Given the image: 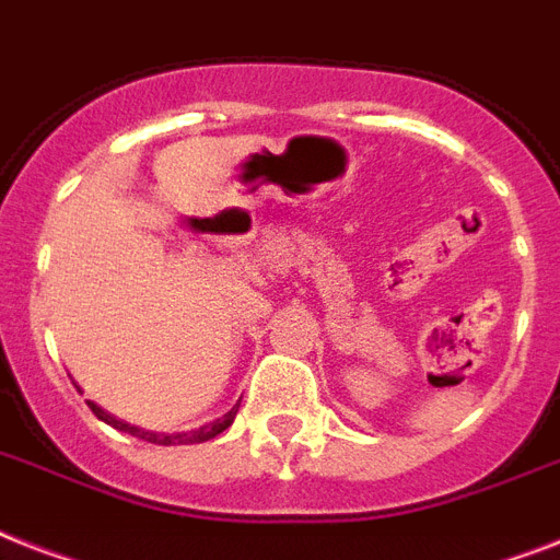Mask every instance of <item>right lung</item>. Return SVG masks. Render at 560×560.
<instances>
[{
    "label": "right lung",
    "instance_id": "1",
    "mask_svg": "<svg viewBox=\"0 0 560 560\" xmlns=\"http://www.w3.org/2000/svg\"><path fill=\"white\" fill-rule=\"evenodd\" d=\"M91 411L97 413V420H103L106 425H112V429L117 431H126V434H131V438H140L147 440V443H158V445H189V443H207V440L218 438L221 431H226L230 425H233L235 413H238V406L233 408L230 413H224L221 420L209 422V425H203V429L192 431V434H154V431H143L138 429V425H129V422L117 420V417H112V413H106L100 406H94V402H89Z\"/></svg>",
    "mask_w": 560,
    "mask_h": 560
}]
</instances>
